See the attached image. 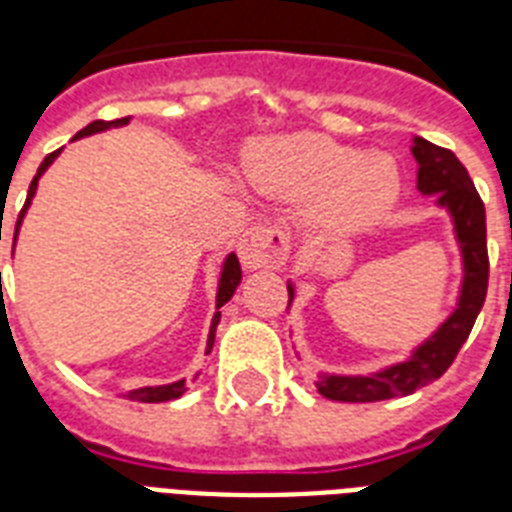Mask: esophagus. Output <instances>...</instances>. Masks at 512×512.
Segmentation results:
<instances>
[{
  "instance_id": "esophagus-1",
  "label": "esophagus",
  "mask_w": 512,
  "mask_h": 512,
  "mask_svg": "<svg viewBox=\"0 0 512 512\" xmlns=\"http://www.w3.org/2000/svg\"><path fill=\"white\" fill-rule=\"evenodd\" d=\"M239 257L247 271L279 268L289 257V233L273 223H255L241 236Z\"/></svg>"
}]
</instances>
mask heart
Segmentation results:
<instances>
[{"label": "heart", "mask_w": 512, "mask_h": 512, "mask_svg": "<svg viewBox=\"0 0 512 512\" xmlns=\"http://www.w3.org/2000/svg\"><path fill=\"white\" fill-rule=\"evenodd\" d=\"M257 175L295 199H316L313 215L327 231H358L374 223L401 191V175L390 156H361L319 135L273 148L257 164Z\"/></svg>", "instance_id": "obj_1"}]
</instances>
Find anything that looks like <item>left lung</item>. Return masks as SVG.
Returning <instances> with one entry per match:
<instances>
[{
  "instance_id": "8db88e82",
  "label": "left lung",
  "mask_w": 512,
  "mask_h": 512,
  "mask_svg": "<svg viewBox=\"0 0 512 512\" xmlns=\"http://www.w3.org/2000/svg\"><path fill=\"white\" fill-rule=\"evenodd\" d=\"M412 154L417 159V188L425 196H438V204L449 209L454 220V233L462 249L460 303L441 327L414 350L412 356L374 374H319L316 388L324 398L345 401V404H366L385 398L409 396L414 390L436 382L452 366L460 348L468 340L478 313L484 308L486 287H489V252H486V209L478 196L468 170L449 148L433 146L425 138L412 140ZM289 303L295 287L287 284Z\"/></svg>"
}]
</instances>
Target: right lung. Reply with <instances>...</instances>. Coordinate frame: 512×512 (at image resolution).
Listing matches in <instances>:
<instances>
[{"label": "right lung", "instance_id": "1", "mask_svg": "<svg viewBox=\"0 0 512 512\" xmlns=\"http://www.w3.org/2000/svg\"><path fill=\"white\" fill-rule=\"evenodd\" d=\"M127 122H130V119H116V122H103V119H98V122L87 124L82 132H76L74 140L84 138V135H92V132H103V130H108V127H122V124H127ZM58 154H60V151H52V154L44 156V162L39 164V170H36L34 180H31V185H28L26 204H23V209H20L18 223H15V239H18L20 220H23V215H26V209H28V204H31V199H34L39 177H42V172L47 170L52 162H55V156H58ZM0 239H2V236H0ZM239 281H241L239 257L228 255V257H225V263H223V273H220V284H217V313H215V319H212V327H209L207 353L212 350V345H215V329H217V324H220V308H223V305L231 300L233 292H236V287H239ZM183 393H185V380H177V382H172V385H156V388L130 390V393H127V398H130V401H143V404H162V401H172V398H180Z\"/></svg>", "mask_w": 512, "mask_h": 512}]
</instances>
